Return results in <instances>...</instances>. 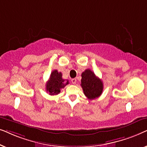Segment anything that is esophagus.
Masks as SVG:
<instances>
[{
  "label": "esophagus",
  "mask_w": 147,
  "mask_h": 147,
  "mask_svg": "<svg viewBox=\"0 0 147 147\" xmlns=\"http://www.w3.org/2000/svg\"><path fill=\"white\" fill-rule=\"evenodd\" d=\"M71 82L73 84H76V82H77V80L76 78H73V79H71Z\"/></svg>",
  "instance_id": "1"
}]
</instances>
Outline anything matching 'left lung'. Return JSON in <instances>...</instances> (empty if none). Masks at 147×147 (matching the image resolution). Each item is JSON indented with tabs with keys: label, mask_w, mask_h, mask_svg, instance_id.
Wrapping results in <instances>:
<instances>
[{
	"label": "left lung",
	"mask_w": 147,
	"mask_h": 147,
	"mask_svg": "<svg viewBox=\"0 0 147 147\" xmlns=\"http://www.w3.org/2000/svg\"><path fill=\"white\" fill-rule=\"evenodd\" d=\"M81 86L85 96L89 100H94L101 95L103 91V82L90 69L82 74Z\"/></svg>",
	"instance_id": "1"
}]
</instances>
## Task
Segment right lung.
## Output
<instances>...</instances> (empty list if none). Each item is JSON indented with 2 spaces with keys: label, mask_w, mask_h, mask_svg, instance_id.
<instances>
[{
  "label": "right lung",
  "mask_w": 147,
  "mask_h": 147,
  "mask_svg": "<svg viewBox=\"0 0 147 147\" xmlns=\"http://www.w3.org/2000/svg\"><path fill=\"white\" fill-rule=\"evenodd\" d=\"M68 84V80H65L62 78L61 72H58L56 69L53 70L46 84V90L50 95H57L61 92V89L63 88Z\"/></svg>",
  "instance_id": "obj_1"
}]
</instances>
